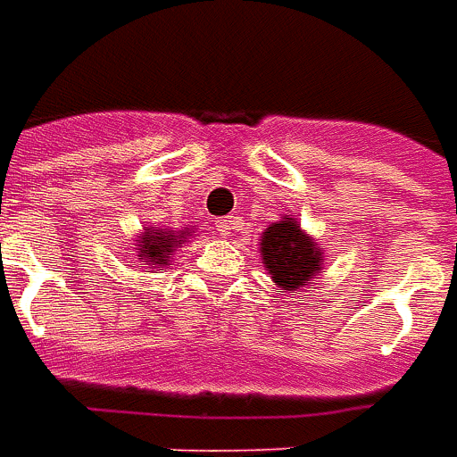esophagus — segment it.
I'll return each mask as SVG.
<instances>
[{
    "instance_id": "34e87169",
    "label": "esophagus",
    "mask_w": 457,
    "mask_h": 457,
    "mask_svg": "<svg viewBox=\"0 0 457 457\" xmlns=\"http://www.w3.org/2000/svg\"><path fill=\"white\" fill-rule=\"evenodd\" d=\"M238 219H241V216H223V219H219V221H216V231H219V236L226 238V236L231 234L236 226L241 223Z\"/></svg>"
}]
</instances>
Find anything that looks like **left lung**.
<instances>
[{"label":"left lung","mask_w":457,"mask_h":457,"mask_svg":"<svg viewBox=\"0 0 457 457\" xmlns=\"http://www.w3.org/2000/svg\"><path fill=\"white\" fill-rule=\"evenodd\" d=\"M261 258L275 286L297 293L312 275L320 273L325 261L315 238H310L295 219H280L265 228L261 236Z\"/></svg>","instance_id":"8db88e82"}]
</instances>
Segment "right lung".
<instances>
[{
	"label": "right lung",
	"instance_id": "add662e5",
	"mask_svg": "<svg viewBox=\"0 0 457 457\" xmlns=\"http://www.w3.org/2000/svg\"><path fill=\"white\" fill-rule=\"evenodd\" d=\"M192 234V231H187L184 228L182 234H171V231H162V228H145V234L140 236V241H137V255H140V263L142 268H164V265H170L171 253L179 248L187 236Z\"/></svg>",
	"mask_w": 457,
	"mask_h": 457
}]
</instances>
